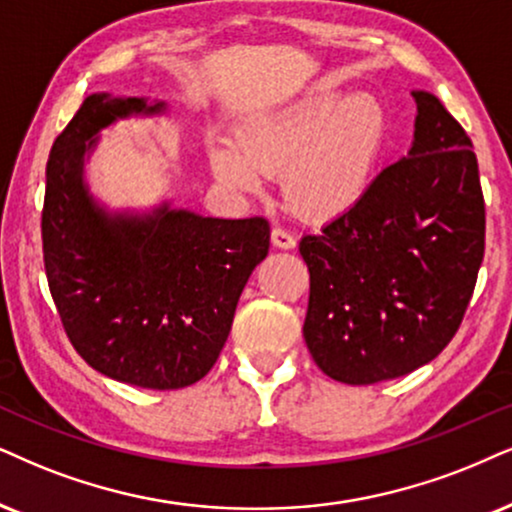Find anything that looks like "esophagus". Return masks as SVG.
Masks as SVG:
<instances>
[{
	"instance_id": "34e87169",
	"label": "esophagus",
	"mask_w": 512,
	"mask_h": 512,
	"mask_svg": "<svg viewBox=\"0 0 512 512\" xmlns=\"http://www.w3.org/2000/svg\"><path fill=\"white\" fill-rule=\"evenodd\" d=\"M271 243H274L276 248H281V250H293L297 241H295L293 234H288V231L274 229V231H271Z\"/></svg>"
}]
</instances>
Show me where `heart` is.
<instances>
[{"label":"heart","mask_w":512,"mask_h":512,"mask_svg":"<svg viewBox=\"0 0 512 512\" xmlns=\"http://www.w3.org/2000/svg\"><path fill=\"white\" fill-rule=\"evenodd\" d=\"M390 146V118L371 94L323 92L257 115L238 146L217 144L210 165L224 186L262 191L264 174H283L297 215L331 222L359 208L373 191Z\"/></svg>","instance_id":"obj_1"}]
</instances>
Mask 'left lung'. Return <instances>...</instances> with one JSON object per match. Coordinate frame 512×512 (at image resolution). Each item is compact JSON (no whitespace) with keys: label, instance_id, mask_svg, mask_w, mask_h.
Returning <instances> with one entry per match:
<instances>
[{"label":"left lung","instance_id":"1","mask_svg":"<svg viewBox=\"0 0 512 512\" xmlns=\"http://www.w3.org/2000/svg\"><path fill=\"white\" fill-rule=\"evenodd\" d=\"M411 96L406 158L380 172L357 210L300 241L304 342L338 383L373 385L430 364L461 326L484 257L472 141L435 94Z\"/></svg>","mask_w":512,"mask_h":512}]
</instances>
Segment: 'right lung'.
Masks as SVG:
<instances>
[{"label":"right lung","instance_id":"right-lung-1","mask_svg":"<svg viewBox=\"0 0 512 512\" xmlns=\"http://www.w3.org/2000/svg\"><path fill=\"white\" fill-rule=\"evenodd\" d=\"M167 111L144 96L92 94L47 163L42 250L51 297L77 354L146 390H179L215 366L252 269L269 252L262 217L172 208L108 210L84 181L101 129Z\"/></svg>","mask_w":512,"mask_h":512}]
</instances>
